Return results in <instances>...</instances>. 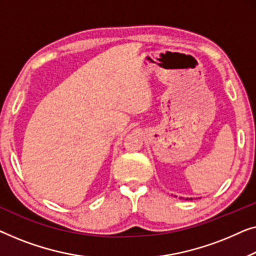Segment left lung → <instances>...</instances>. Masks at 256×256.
I'll return each instance as SVG.
<instances>
[{
    "instance_id": "obj_1",
    "label": "left lung",
    "mask_w": 256,
    "mask_h": 256,
    "mask_svg": "<svg viewBox=\"0 0 256 256\" xmlns=\"http://www.w3.org/2000/svg\"><path fill=\"white\" fill-rule=\"evenodd\" d=\"M186 200H192V198H186Z\"/></svg>"
}]
</instances>
